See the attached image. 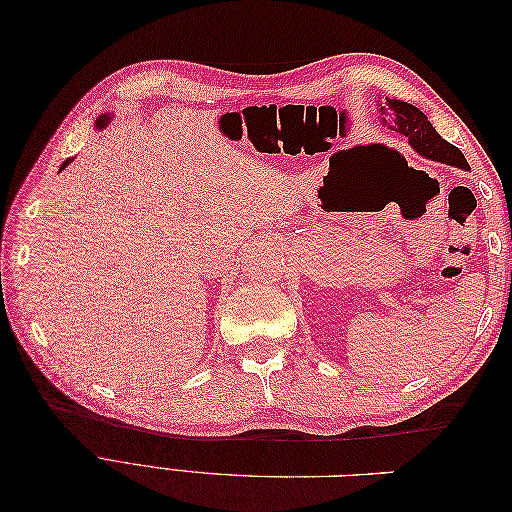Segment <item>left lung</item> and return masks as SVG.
<instances>
[{"label":"left lung","mask_w":512,"mask_h":512,"mask_svg":"<svg viewBox=\"0 0 512 512\" xmlns=\"http://www.w3.org/2000/svg\"><path fill=\"white\" fill-rule=\"evenodd\" d=\"M380 111L384 126L391 132L408 138V143L421 153V156L466 170L470 168L466 158H463V153L455 145L446 143L444 138L433 130L425 113L418 111L416 106L401 100H386V106H380Z\"/></svg>","instance_id":"obj_1"}]
</instances>
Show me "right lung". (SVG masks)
Returning <instances> with one entry per match:
<instances>
[{
	"label": "right lung",
	"mask_w": 512,
	"mask_h": 512,
	"mask_svg": "<svg viewBox=\"0 0 512 512\" xmlns=\"http://www.w3.org/2000/svg\"><path fill=\"white\" fill-rule=\"evenodd\" d=\"M108 119H111V115H102V117L96 121V126H98V128H104L106 123H108ZM68 162H70V160H66V162H64V166H61V168H66V166H68Z\"/></svg>",
	"instance_id": "right-lung-1"
}]
</instances>
